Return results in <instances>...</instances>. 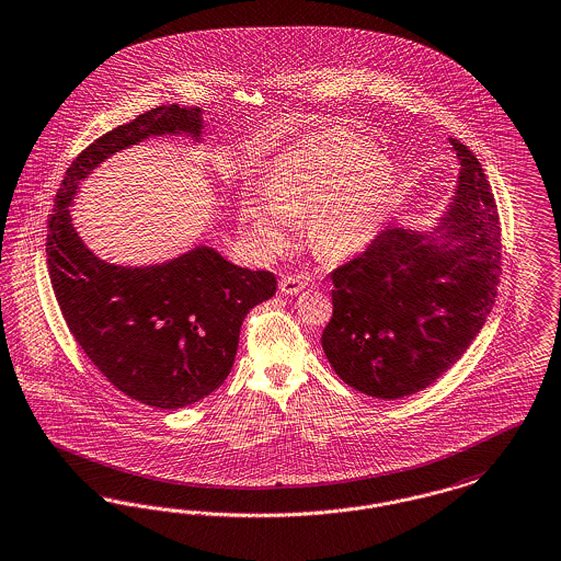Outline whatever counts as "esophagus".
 I'll use <instances>...</instances> for the list:
<instances>
[{
    "label": "esophagus",
    "mask_w": 561,
    "mask_h": 561,
    "mask_svg": "<svg viewBox=\"0 0 561 561\" xmlns=\"http://www.w3.org/2000/svg\"><path fill=\"white\" fill-rule=\"evenodd\" d=\"M305 286H307V279H305V275H300V273L286 275V277H282V282H279V290H282V294H298V291L305 290Z\"/></svg>",
    "instance_id": "34e87169"
}]
</instances>
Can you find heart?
I'll return each instance as SVG.
<instances>
[{
    "instance_id": "b5f03b06",
    "label": "heart",
    "mask_w": 561,
    "mask_h": 561,
    "mask_svg": "<svg viewBox=\"0 0 561 561\" xmlns=\"http://www.w3.org/2000/svg\"><path fill=\"white\" fill-rule=\"evenodd\" d=\"M394 201V169L365 137L323 129L273 160L267 190L247 192L240 224L261 254L286 247L294 217L309 213V240L323 259L357 254Z\"/></svg>"
}]
</instances>
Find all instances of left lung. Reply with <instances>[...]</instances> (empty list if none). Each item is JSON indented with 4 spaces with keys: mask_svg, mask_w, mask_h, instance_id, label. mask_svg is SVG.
I'll list each match as a JSON object with an SVG mask.
<instances>
[{
    "mask_svg": "<svg viewBox=\"0 0 561 561\" xmlns=\"http://www.w3.org/2000/svg\"><path fill=\"white\" fill-rule=\"evenodd\" d=\"M448 141L461 171L443 242L386 227L330 273L325 357L376 399H403L438 380L470 348L496 298L503 247L493 190L470 148Z\"/></svg>",
    "mask_w": 561,
    "mask_h": 561,
    "instance_id": "left-lung-1",
    "label": "left lung"
}]
</instances>
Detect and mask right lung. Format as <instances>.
<instances>
[{
  "label": "right lung",
  "mask_w": 561,
  "mask_h": 561,
  "mask_svg": "<svg viewBox=\"0 0 561 561\" xmlns=\"http://www.w3.org/2000/svg\"><path fill=\"white\" fill-rule=\"evenodd\" d=\"M201 129V108L171 104L98 137L68 167L47 221V270L70 334L106 380L157 409L198 403L224 383L244 317L270 300L277 279L206 247L154 267L108 265L81 242L68 206L104 158L148 135Z\"/></svg>",
  "instance_id": "right-lung-1"
}]
</instances>
